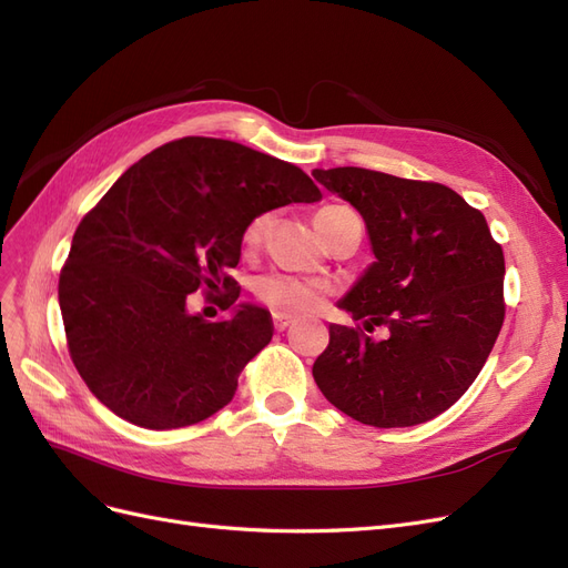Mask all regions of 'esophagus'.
<instances>
[{
  "mask_svg": "<svg viewBox=\"0 0 568 568\" xmlns=\"http://www.w3.org/2000/svg\"><path fill=\"white\" fill-rule=\"evenodd\" d=\"M272 322H274V329H277V332H284L286 326L294 324V317H291V315H284V313H274V315H272Z\"/></svg>",
  "mask_w": 568,
  "mask_h": 568,
  "instance_id": "1",
  "label": "esophagus"
}]
</instances>
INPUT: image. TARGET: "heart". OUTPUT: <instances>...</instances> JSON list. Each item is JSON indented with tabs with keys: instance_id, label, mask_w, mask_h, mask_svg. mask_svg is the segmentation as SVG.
Listing matches in <instances>:
<instances>
[{
	"instance_id": "1",
	"label": "heart",
	"mask_w": 568,
	"mask_h": 568,
	"mask_svg": "<svg viewBox=\"0 0 568 568\" xmlns=\"http://www.w3.org/2000/svg\"><path fill=\"white\" fill-rule=\"evenodd\" d=\"M267 215L255 217L248 230H246V242H257L267 230ZM255 296L261 298L265 305L274 307L280 313H307L320 303L324 294V284L315 280L296 277V274L286 272H270L257 277L253 284Z\"/></svg>"
}]
</instances>
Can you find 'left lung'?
<instances>
[{
  "mask_svg": "<svg viewBox=\"0 0 568 568\" xmlns=\"http://www.w3.org/2000/svg\"><path fill=\"white\" fill-rule=\"evenodd\" d=\"M363 215L374 263L338 301L359 326L329 324L313 376L359 424L395 428L438 417L467 390L503 329L505 255L484 213L450 186L365 168L313 170Z\"/></svg>",
  "mask_w": 568,
  "mask_h": 568,
  "instance_id": "8db88e82",
  "label": "left lung"
}]
</instances>
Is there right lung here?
Segmentation results:
<instances>
[{
  "mask_svg": "<svg viewBox=\"0 0 568 568\" xmlns=\"http://www.w3.org/2000/svg\"><path fill=\"white\" fill-rule=\"evenodd\" d=\"M294 163L213 136H182L128 168L75 230L59 305L73 365L118 417L180 428L225 407L272 338L265 307L239 303L227 270L267 211L315 203ZM199 285L229 291L231 317L185 311Z\"/></svg>",
  "mask_w": 568,
  "mask_h": 568,
  "instance_id": "1",
  "label": "right lung"
}]
</instances>
